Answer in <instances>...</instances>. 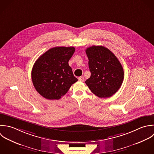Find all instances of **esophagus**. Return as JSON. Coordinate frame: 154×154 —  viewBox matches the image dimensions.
Here are the masks:
<instances>
[{"mask_svg": "<svg viewBox=\"0 0 154 154\" xmlns=\"http://www.w3.org/2000/svg\"><path fill=\"white\" fill-rule=\"evenodd\" d=\"M85 80V78L83 77H79V80L80 82H83Z\"/></svg>", "mask_w": 154, "mask_h": 154, "instance_id": "esophagus-1", "label": "esophagus"}]
</instances>
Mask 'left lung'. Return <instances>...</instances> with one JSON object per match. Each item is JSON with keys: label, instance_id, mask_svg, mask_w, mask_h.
<instances>
[{"label": "left lung", "instance_id": "1", "mask_svg": "<svg viewBox=\"0 0 154 154\" xmlns=\"http://www.w3.org/2000/svg\"><path fill=\"white\" fill-rule=\"evenodd\" d=\"M91 77L85 82L92 93L100 98H109L121 88L124 77L122 66L116 56L103 46L86 50Z\"/></svg>", "mask_w": 154, "mask_h": 154}]
</instances>
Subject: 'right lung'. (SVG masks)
I'll list each match as a JSON object with an SVG mask.
<instances>
[{
	"mask_svg": "<svg viewBox=\"0 0 154 154\" xmlns=\"http://www.w3.org/2000/svg\"><path fill=\"white\" fill-rule=\"evenodd\" d=\"M74 51V47H56L36 60L32 70V80L41 96L48 100H59L78 80L68 64Z\"/></svg>",
	"mask_w": 154,
	"mask_h": 154,
	"instance_id": "1",
	"label": "right lung"
}]
</instances>
